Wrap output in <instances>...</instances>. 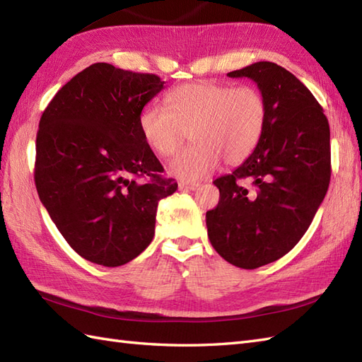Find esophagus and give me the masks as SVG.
I'll use <instances>...</instances> for the list:
<instances>
[{
    "mask_svg": "<svg viewBox=\"0 0 362 362\" xmlns=\"http://www.w3.org/2000/svg\"><path fill=\"white\" fill-rule=\"evenodd\" d=\"M179 188L182 191H194L199 188V183H189V182H179Z\"/></svg>",
    "mask_w": 362,
    "mask_h": 362,
    "instance_id": "obj_1",
    "label": "esophagus"
}]
</instances>
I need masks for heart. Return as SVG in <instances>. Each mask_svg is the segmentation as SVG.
<instances>
[{
	"label": "heart",
	"mask_w": 362,
	"mask_h": 362,
	"mask_svg": "<svg viewBox=\"0 0 362 362\" xmlns=\"http://www.w3.org/2000/svg\"><path fill=\"white\" fill-rule=\"evenodd\" d=\"M165 107L141 111L139 128L148 148L168 157L189 131L192 145L170 162V173L183 182L205 179L221 165L245 162L264 136L267 105L253 86L187 83L168 92Z\"/></svg>",
	"instance_id": "obj_1"
}]
</instances>
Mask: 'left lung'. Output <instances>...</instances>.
Wrapping results in <instances>:
<instances>
[{"label": "left lung", "instance_id": "obj_1", "mask_svg": "<svg viewBox=\"0 0 362 362\" xmlns=\"http://www.w3.org/2000/svg\"><path fill=\"white\" fill-rule=\"evenodd\" d=\"M228 77L256 83L267 123L255 153L213 182L221 199L206 228L226 262L253 270L287 255L312 223L330 183V128L312 92L282 66L257 62Z\"/></svg>", "mask_w": 362, "mask_h": 362}]
</instances>
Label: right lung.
Listing matches in <instances>:
<instances>
[{
    "label": "right lung",
    "mask_w": 362,
    "mask_h": 362,
    "mask_svg": "<svg viewBox=\"0 0 362 362\" xmlns=\"http://www.w3.org/2000/svg\"><path fill=\"white\" fill-rule=\"evenodd\" d=\"M154 74L95 63L57 92L40 119L35 187L71 248L120 267L154 238L158 202L177 189L139 128L163 89Z\"/></svg>",
    "instance_id": "obj_1"
}]
</instances>
